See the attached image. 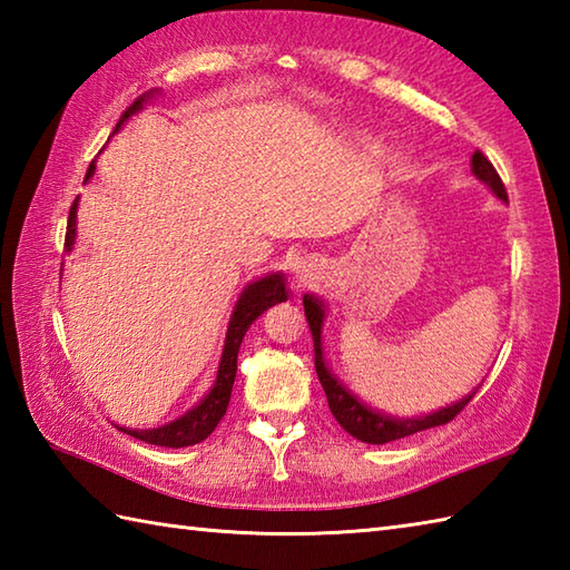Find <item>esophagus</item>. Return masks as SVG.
Wrapping results in <instances>:
<instances>
[{
  "label": "esophagus",
  "instance_id": "1",
  "mask_svg": "<svg viewBox=\"0 0 570 570\" xmlns=\"http://www.w3.org/2000/svg\"><path fill=\"white\" fill-rule=\"evenodd\" d=\"M294 276L298 278V282H308V278L313 276V264L308 259H298L294 264Z\"/></svg>",
  "mask_w": 570,
  "mask_h": 570
}]
</instances>
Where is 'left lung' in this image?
Wrapping results in <instances>:
<instances>
[{"mask_svg":"<svg viewBox=\"0 0 570 570\" xmlns=\"http://www.w3.org/2000/svg\"><path fill=\"white\" fill-rule=\"evenodd\" d=\"M470 168L480 184H485L494 193V196H498L502 203H507V190H504L502 178L498 176L494 166L485 159V156H482L480 151L472 154ZM304 308H306V321L311 325V335H313V350H316V372H318V380L323 384V392H325V396H328V406L333 411L335 421L341 423V426L350 435H353V439H357L362 443L382 445L390 441L406 439V435H411V433L426 431L433 426H443V423L453 421L478 392V386H475V390L465 394L463 399H458V402L448 404L439 411H431V414L411 416V419L390 416V414H384V411L372 409L370 404L362 402L355 392H350L347 386L335 377L333 370L328 367V362H325V350H323L325 304H323V298L306 294Z\"/></svg>","mask_w":570,"mask_h":570,"instance_id":"obj_1","label":"left lung"}]
</instances>
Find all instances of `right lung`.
<instances>
[{
  "label": "right lung",
  "mask_w": 570,
  "mask_h": 570,
  "mask_svg": "<svg viewBox=\"0 0 570 570\" xmlns=\"http://www.w3.org/2000/svg\"><path fill=\"white\" fill-rule=\"evenodd\" d=\"M156 95H161V90L144 92L141 98L131 105L122 117H119L115 131L122 129V125L131 115L141 112L144 105L154 100ZM92 176H95V161L90 164L88 174H85V184H88ZM78 203H80V198L72 200L70 215H68V233H66V252L68 254L72 252V247H76V237H78ZM286 298H288V288H286V276L282 272H272L266 276L254 278V282H249L245 288H242L237 304H235L233 313H229L220 362H217L215 382L208 390V394H205L196 406H190L184 416L168 421L159 429H127V426H117V423L115 426L119 431H125L127 435H135V439L144 441V443L164 445V448H186V445H196V443L208 439L227 411L229 394H233V384H235V374H237V353H239L242 341H245V333L266 308L282 304V301H286Z\"/></svg>",
  "instance_id": "add662e5"
}]
</instances>
